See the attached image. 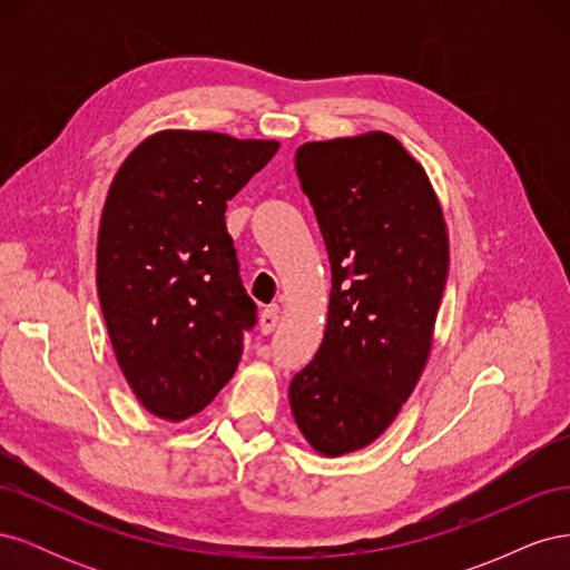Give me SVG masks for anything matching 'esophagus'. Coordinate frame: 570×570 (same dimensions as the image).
I'll use <instances>...</instances> for the list:
<instances>
[{
  "label": "esophagus",
  "mask_w": 570,
  "mask_h": 570,
  "mask_svg": "<svg viewBox=\"0 0 570 570\" xmlns=\"http://www.w3.org/2000/svg\"><path fill=\"white\" fill-rule=\"evenodd\" d=\"M275 325H278V312H273V308H264L262 316H258V327H262V333L271 335L275 331Z\"/></svg>",
  "instance_id": "34e87169"
}]
</instances>
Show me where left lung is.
<instances>
[{
    "label": "left lung",
    "mask_w": 570,
    "mask_h": 570,
    "mask_svg": "<svg viewBox=\"0 0 570 570\" xmlns=\"http://www.w3.org/2000/svg\"><path fill=\"white\" fill-rule=\"evenodd\" d=\"M331 258L323 342L289 383L316 452L381 438L416 387L450 271L442 206L423 166L387 132L306 142L295 154Z\"/></svg>",
    "instance_id": "obj_1"
}]
</instances>
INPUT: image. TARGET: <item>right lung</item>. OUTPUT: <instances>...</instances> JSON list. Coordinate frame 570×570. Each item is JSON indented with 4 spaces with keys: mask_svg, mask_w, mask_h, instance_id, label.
I'll list each match as a JSON object with an SVG mask.
<instances>
[{
    "mask_svg": "<svg viewBox=\"0 0 570 570\" xmlns=\"http://www.w3.org/2000/svg\"><path fill=\"white\" fill-rule=\"evenodd\" d=\"M278 147L161 130L114 176L99 223L97 292L118 366L154 416H195L239 364L256 304L239 281L226 206Z\"/></svg>",
    "mask_w": 570,
    "mask_h": 570,
    "instance_id": "add662e5",
    "label": "right lung"
}]
</instances>
